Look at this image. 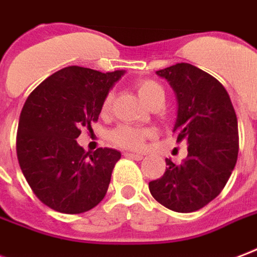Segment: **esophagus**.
I'll use <instances>...</instances> for the list:
<instances>
[{
	"instance_id": "1",
	"label": "esophagus",
	"mask_w": 257,
	"mask_h": 257,
	"mask_svg": "<svg viewBox=\"0 0 257 257\" xmlns=\"http://www.w3.org/2000/svg\"><path fill=\"white\" fill-rule=\"evenodd\" d=\"M125 158H128V159H135V160H142L144 156L142 154H132V152H125L124 154Z\"/></svg>"
}]
</instances>
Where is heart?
<instances>
[{
    "label": "heart",
    "instance_id": "obj_1",
    "mask_svg": "<svg viewBox=\"0 0 257 257\" xmlns=\"http://www.w3.org/2000/svg\"><path fill=\"white\" fill-rule=\"evenodd\" d=\"M139 97L142 101L150 107L155 105H163L166 99V93H164L163 86L159 82L154 79H139L135 83ZM111 99H113V93H107L106 97L103 98L101 110L102 113H107L110 109ZM154 136V131L148 128H136L131 125H120L115 129H113L110 133V142L114 146L125 148V150L139 151L143 150L146 146V142L150 137Z\"/></svg>",
    "mask_w": 257,
    "mask_h": 257
}]
</instances>
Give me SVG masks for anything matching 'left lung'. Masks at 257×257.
<instances>
[{
  "instance_id": "8db88e82",
  "label": "left lung",
  "mask_w": 257,
  "mask_h": 257,
  "mask_svg": "<svg viewBox=\"0 0 257 257\" xmlns=\"http://www.w3.org/2000/svg\"><path fill=\"white\" fill-rule=\"evenodd\" d=\"M178 98L174 133L176 143H189L182 163L166 159V172L150 182L160 205L178 213L199 210L222 191L238 155L236 111L225 87L210 74L189 63L156 71Z\"/></svg>"
}]
</instances>
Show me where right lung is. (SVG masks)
Returning <instances> with one entry per match:
<instances>
[{"instance_id": "obj_1", "label": "right lung", "mask_w": 257, "mask_h": 257, "mask_svg": "<svg viewBox=\"0 0 257 257\" xmlns=\"http://www.w3.org/2000/svg\"><path fill=\"white\" fill-rule=\"evenodd\" d=\"M125 71L99 72L68 66L43 81L27 98L16 137L17 159L33 194L46 206L79 214L101 202L121 154H86L76 139L91 128L103 98Z\"/></svg>"}]
</instances>
